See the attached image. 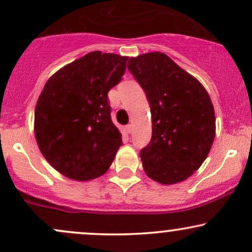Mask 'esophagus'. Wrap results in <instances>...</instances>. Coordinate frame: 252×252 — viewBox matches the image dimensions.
I'll use <instances>...</instances> for the list:
<instances>
[{
  "mask_svg": "<svg viewBox=\"0 0 252 252\" xmlns=\"http://www.w3.org/2000/svg\"><path fill=\"white\" fill-rule=\"evenodd\" d=\"M132 128H134V126H132V124H128V126H126V130L129 132V134H131V132H132Z\"/></svg>",
  "mask_w": 252,
  "mask_h": 252,
  "instance_id": "34e87169",
  "label": "esophagus"
}]
</instances>
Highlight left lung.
I'll return each instance as SVG.
<instances>
[{
	"label": "left lung",
	"mask_w": 252,
	"mask_h": 252,
	"mask_svg": "<svg viewBox=\"0 0 252 252\" xmlns=\"http://www.w3.org/2000/svg\"><path fill=\"white\" fill-rule=\"evenodd\" d=\"M128 68L146 92L152 140L141 150L146 174L162 185L189 179L209 155L216 116L201 83L161 52L130 58Z\"/></svg>",
	"instance_id": "left-lung-1"
}]
</instances>
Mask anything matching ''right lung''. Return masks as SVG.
<instances>
[{
    "label": "right lung",
    "instance_id": "obj_1",
    "mask_svg": "<svg viewBox=\"0 0 252 252\" xmlns=\"http://www.w3.org/2000/svg\"><path fill=\"white\" fill-rule=\"evenodd\" d=\"M128 57L90 52L63 66L43 86L34 134L43 158L66 178L103 175L122 146L112 123L108 92L121 82Z\"/></svg>",
    "mask_w": 252,
    "mask_h": 252
}]
</instances>
